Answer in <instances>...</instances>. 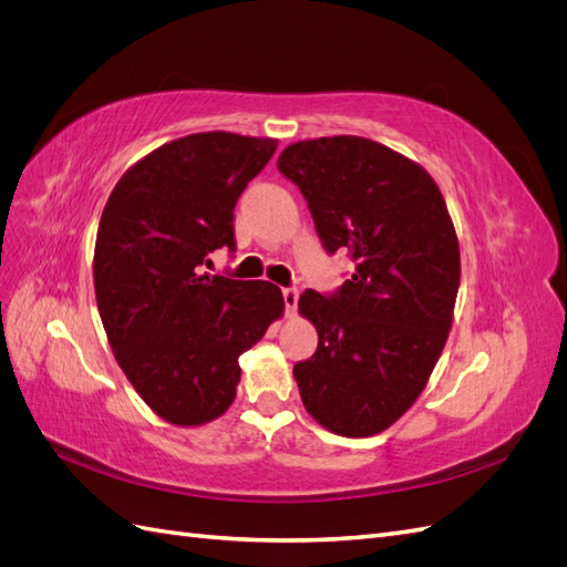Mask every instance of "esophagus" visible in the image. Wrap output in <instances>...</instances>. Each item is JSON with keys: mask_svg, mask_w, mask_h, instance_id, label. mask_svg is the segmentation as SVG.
Wrapping results in <instances>:
<instances>
[{"mask_svg": "<svg viewBox=\"0 0 567 567\" xmlns=\"http://www.w3.org/2000/svg\"><path fill=\"white\" fill-rule=\"evenodd\" d=\"M284 296V305H286V315H293L296 307H298V298H300V290L296 286H288L281 290Z\"/></svg>", "mask_w": 567, "mask_h": 567, "instance_id": "1", "label": "esophagus"}]
</instances>
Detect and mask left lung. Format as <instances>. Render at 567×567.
Segmentation results:
<instances>
[{"label": "left lung", "instance_id": "obj_1", "mask_svg": "<svg viewBox=\"0 0 567 567\" xmlns=\"http://www.w3.org/2000/svg\"><path fill=\"white\" fill-rule=\"evenodd\" d=\"M277 167L323 250L354 262L336 293L298 300L319 333L293 367L302 404L331 433L375 435L416 402L452 329L461 260L447 205L421 165L364 136L290 144Z\"/></svg>", "mask_w": 567, "mask_h": 567}]
</instances>
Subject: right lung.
Here are the masks:
<instances>
[{
  "mask_svg": "<svg viewBox=\"0 0 567 567\" xmlns=\"http://www.w3.org/2000/svg\"><path fill=\"white\" fill-rule=\"evenodd\" d=\"M274 151V140L231 132L182 136L134 163L101 215L99 315L120 369L167 423L225 414L238 357L284 312L269 281L200 274L217 248L236 250V200Z\"/></svg>",
  "mask_w": 567,
  "mask_h": 567,
  "instance_id": "right-lung-1",
  "label": "right lung"
}]
</instances>
